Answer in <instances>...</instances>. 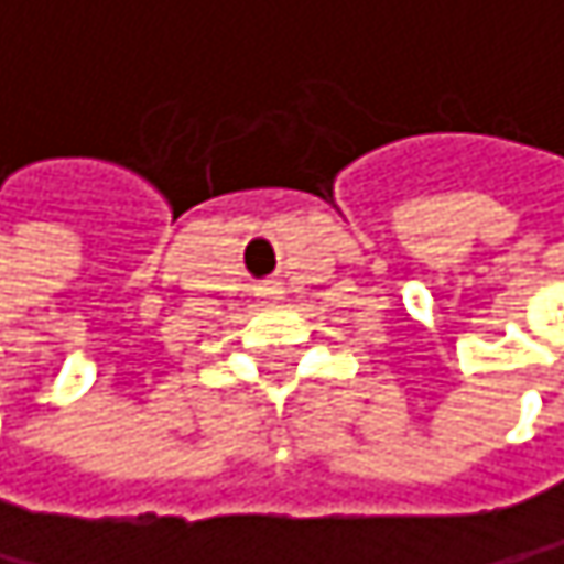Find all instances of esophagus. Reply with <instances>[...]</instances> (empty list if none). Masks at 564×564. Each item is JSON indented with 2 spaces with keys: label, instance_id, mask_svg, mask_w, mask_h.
<instances>
[{
  "label": "esophagus",
  "instance_id": "1",
  "mask_svg": "<svg viewBox=\"0 0 564 564\" xmlns=\"http://www.w3.org/2000/svg\"><path fill=\"white\" fill-rule=\"evenodd\" d=\"M257 294H260L263 301H276L284 291H280V284H273V280H267V284H260V288H257Z\"/></svg>",
  "mask_w": 564,
  "mask_h": 564
}]
</instances>
